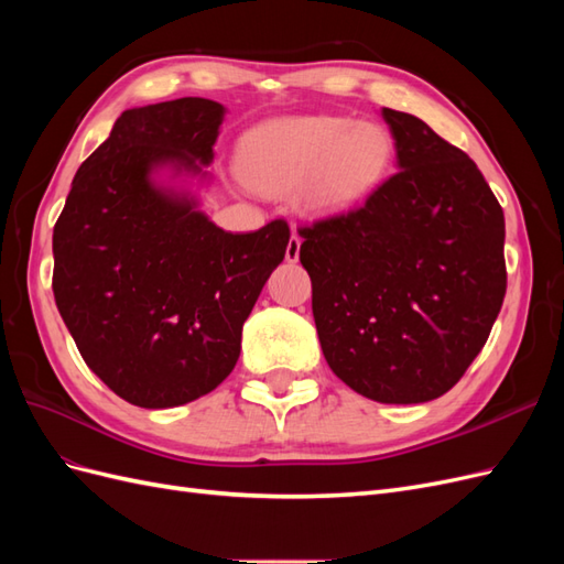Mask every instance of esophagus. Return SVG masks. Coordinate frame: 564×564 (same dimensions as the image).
<instances>
[{
    "label": "esophagus",
    "instance_id": "34e87169",
    "mask_svg": "<svg viewBox=\"0 0 564 564\" xmlns=\"http://www.w3.org/2000/svg\"><path fill=\"white\" fill-rule=\"evenodd\" d=\"M299 253H301V237L294 232L292 240H289V245H286L284 256H286L289 263H294V261H299Z\"/></svg>",
    "mask_w": 564,
    "mask_h": 564
}]
</instances>
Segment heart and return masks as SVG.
Returning a JSON list of instances; mask_svg holds the SVG:
<instances>
[{
	"label": "heart",
	"instance_id": "heart-1",
	"mask_svg": "<svg viewBox=\"0 0 564 564\" xmlns=\"http://www.w3.org/2000/svg\"><path fill=\"white\" fill-rule=\"evenodd\" d=\"M390 133L352 117L317 115L263 124L245 135L237 155L242 178L261 191L296 183L308 212L329 214L365 199L388 174Z\"/></svg>",
	"mask_w": 564,
	"mask_h": 564
}]
</instances>
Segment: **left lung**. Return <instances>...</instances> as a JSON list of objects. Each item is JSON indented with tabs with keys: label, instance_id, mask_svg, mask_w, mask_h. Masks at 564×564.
I'll use <instances>...</instances> for the list:
<instances>
[{
	"label": "left lung",
	"instance_id": "obj_1",
	"mask_svg": "<svg viewBox=\"0 0 564 564\" xmlns=\"http://www.w3.org/2000/svg\"><path fill=\"white\" fill-rule=\"evenodd\" d=\"M398 174L360 207L301 226L324 360L360 395H445L487 344L506 296L499 199L464 150L383 108Z\"/></svg>",
	"mask_w": 564,
	"mask_h": 564
}]
</instances>
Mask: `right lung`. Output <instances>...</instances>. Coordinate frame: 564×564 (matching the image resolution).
I'll use <instances>...</instances> for the list:
<instances>
[{"mask_svg":"<svg viewBox=\"0 0 564 564\" xmlns=\"http://www.w3.org/2000/svg\"><path fill=\"white\" fill-rule=\"evenodd\" d=\"M224 106L176 98L124 110L82 162L54 226V299L84 362L115 395L166 409L212 392L240 357L242 324L289 245L284 218L232 235L152 185L202 172Z\"/></svg>","mask_w":564,"mask_h":564,"instance_id":"right-lung-1","label":"right lung"}]
</instances>
